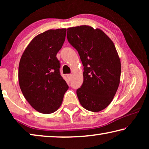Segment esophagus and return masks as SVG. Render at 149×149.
Returning a JSON list of instances; mask_svg holds the SVG:
<instances>
[{
	"label": "esophagus",
	"mask_w": 149,
	"mask_h": 149,
	"mask_svg": "<svg viewBox=\"0 0 149 149\" xmlns=\"http://www.w3.org/2000/svg\"><path fill=\"white\" fill-rule=\"evenodd\" d=\"M72 76V74H67V77H68V79H71Z\"/></svg>",
	"instance_id": "obj_1"
}]
</instances>
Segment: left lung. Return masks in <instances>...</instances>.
Listing matches in <instances>:
<instances>
[{"instance_id": "left-lung-1", "label": "left lung", "mask_w": 149, "mask_h": 149, "mask_svg": "<svg viewBox=\"0 0 149 149\" xmlns=\"http://www.w3.org/2000/svg\"><path fill=\"white\" fill-rule=\"evenodd\" d=\"M68 41L77 50L84 65V82L77 90L80 104L99 112L110 104L120 81L121 62L114 42L100 29L70 27Z\"/></svg>"}]
</instances>
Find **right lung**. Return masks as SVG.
Instances as JSON below:
<instances>
[{
	"label": "right lung",
	"instance_id": "obj_1",
	"mask_svg": "<svg viewBox=\"0 0 149 149\" xmlns=\"http://www.w3.org/2000/svg\"><path fill=\"white\" fill-rule=\"evenodd\" d=\"M66 29H49L35 37L20 59L18 79L25 99L37 112L51 114L60 108L68 85L60 75L56 54Z\"/></svg>",
	"mask_w": 149,
	"mask_h": 149
}]
</instances>
